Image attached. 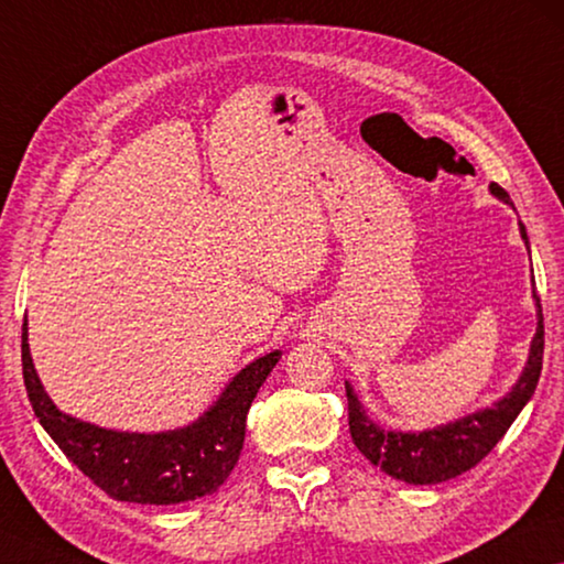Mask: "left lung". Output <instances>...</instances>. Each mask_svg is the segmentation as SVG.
<instances>
[{"label": "left lung", "mask_w": 564, "mask_h": 564, "mask_svg": "<svg viewBox=\"0 0 564 564\" xmlns=\"http://www.w3.org/2000/svg\"><path fill=\"white\" fill-rule=\"evenodd\" d=\"M491 194L499 196L501 202H509V194L499 184H491ZM524 245L527 231L519 224ZM536 300V335L532 340L530 360L519 378V383L512 388V393L494 403L491 409L479 411L466 419L448 423V426L423 431V433H401V431H383L378 423L368 419V413L360 409L358 395L352 393L350 383H345V395H348V423L350 436L358 446V452L376 464L393 479L405 484H438L448 481L454 476L474 469L476 464L487 456L497 441L505 436L512 421L530 401L536 380L542 372V355H544V325H542V305Z\"/></svg>", "instance_id": "8db88e82"}]
</instances>
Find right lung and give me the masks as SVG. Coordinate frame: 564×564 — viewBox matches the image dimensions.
Listing matches in <instances>:
<instances>
[{"label":"right lung","instance_id":"add662e5","mask_svg":"<svg viewBox=\"0 0 564 564\" xmlns=\"http://www.w3.org/2000/svg\"><path fill=\"white\" fill-rule=\"evenodd\" d=\"M280 350L239 372L192 426L169 433H120L57 411L34 372L28 319L22 325V376L32 411L52 441L108 497L135 505H181L214 494L227 481L245 446L247 413Z\"/></svg>","mask_w":564,"mask_h":564}]
</instances>
